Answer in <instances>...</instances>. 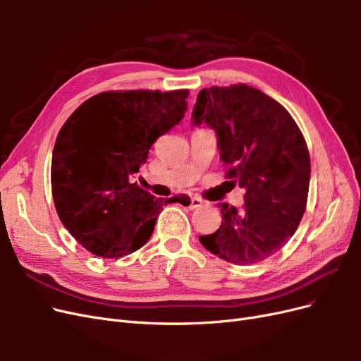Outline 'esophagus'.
Masks as SVG:
<instances>
[{"mask_svg": "<svg viewBox=\"0 0 361 361\" xmlns=\"http://www.w3.org/2000/svg\"><path fill=\"white\" fill-rule=\"evenodd\" d=\"M203 204H204V202H203L202 199L192 197V199H191V203H190V209H197V207H200V206H203Z\"/></svg>", "mask_w": 361, "mask_h": 361, "instance_id": "1", "label": "esophagus"}]
</instances>
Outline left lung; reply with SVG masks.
Wrapping results in <instances>:
<instances>
[{"label":"left lung","mask_w":361,"mask_h":361,"mask_svg":"<svg viewBox=\"0 0 361 361\" xmlns=\"http://www.w3.org/2000/svg\"><path fill=\"white\" fill-rule=\"evenodd\" d=\"M191 122L215 130L227 178L245 190L244 207L221 203L223 221L202 245L235 265L272 256L297 231L305 211L310 155L283 105L245 84L211 87L197 94Z\"/></svg>","instance_id":"1"}]
</instances>
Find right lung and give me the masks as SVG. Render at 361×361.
<instances>
[{"label": "right lung", "mask_w": 361, "mask_h": 361, "mask_svg": "<svg viewBox=\"0 0 361 361\" xmlns=\"http://www.w3.org/2000/svg\"><path fill=\"white\" fill-rule=\"evenodd\" d=\"M187 90L105 92L81 104L52 150L51 187L71 235L90 253L122 257L143 247L169 202L133 179L157 138L187 111Z\"/></svg>", "instance_id": "right-lung-1"}]
</instances>
